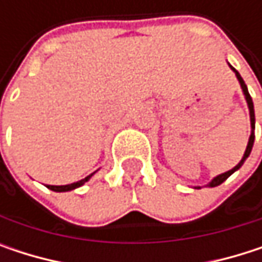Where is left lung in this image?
Instances as JSON below:
<instances>
[{"label": "left lung", "instance_id": "left-lung-1", "mask_svg": "<svg viewBox=\"0 0 262 262\" xmlns=\"http://www.w3.org/2000/svg\"><path fill=\"white\" fill-rule=\"evenodd\" d=\"M231 67V65H229ZM232 68V67H231ZM234 70V73H235L236 79L239 81V84H241V88H243V92H244V97H246V101H247V106H249V112H250V126H252V133H250V138H249V142H247V147H246V151H244V156H243V159L238 162V165H235L232 170H229V171H226V173H223V174H219L217 178H214L208 186H217V185H220V183H223L232 173H235L236 170L244 164V161L249 158V155H250V151H252V147H253V141H255V111H253V101H252V97H250V94H249V91H247V86H246V83H244V80L241 79V76H239V73L236 71L235 68H232Z\"/></svg>", "mask_w": 262, "mask_h": 262}]
</instances>
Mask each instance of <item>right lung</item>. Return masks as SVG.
Segmentation results:
<instances>
[{
    "label": "right lung",
    "mask_w": 262,
    "mask_h": 262,
    "mask_svg": "<svg viewBox=\"0 0 262 262\" xmlns=\"http://www.w3.org/2000/svg\"><path fill=\"white\" fill-rule=\"evenodd\" d=\"M94 174V173H92ZM92 174H89L88 178H84V179H81L79 182H74V183H70V185H47L51 191H56V192H63V191H71V189H76V188H79L81 186L84 182H88L89 179H91V176Z\"/></svg>",
    "instance_id": "1"
}]
</instances>
